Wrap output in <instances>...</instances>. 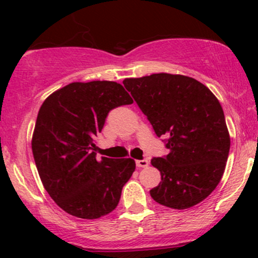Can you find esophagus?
Listing matches in <instances>:
<instances>
[{
  "label": "esophagus",
  "instance_id": "1",
  "mask_svg": "<svg viewBox=\"0 0 258 258\" xmlns=\"http://www.w3.org/2000/svg\"><path fill=\"white\" fill-rule=\"evenodd\" d=\"M148 160H137L136 161V166L137 167H140V168H142V167H147L148 166Z\"/></svg>",
  "mask_w": 258,
  "mask_h": 258
}]
</instances>
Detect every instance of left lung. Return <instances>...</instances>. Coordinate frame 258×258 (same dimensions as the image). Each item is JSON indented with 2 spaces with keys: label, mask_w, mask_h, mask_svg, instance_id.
Returning <instances> with one entry per match:
<instances>
[{
  "label": "left lung",
  "mask_w": 258,
  "mask_h": 258,
  "mask_svg": "<svg viewBox=\"0 0 258 258\" xmlns=\"http://www.w3.org/2000/svg\"><path fill=\"white\" fill-rule=\"evenodd\" d=\"M123 85L147 116L170 153L152 158L161 182L150 191L157 204L184 210L204 201L225 172L230 134L216 96L183 75L153 74L126 79Z\"/></svg>",
  "instance_id": "left-lung-1"
}]
</instances>
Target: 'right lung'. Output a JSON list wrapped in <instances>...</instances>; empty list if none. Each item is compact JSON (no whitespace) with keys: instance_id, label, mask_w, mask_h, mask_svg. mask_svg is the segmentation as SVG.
<instances>
[{"instance_id":"add662e5","label":"right lung","mask_w":258,"mask_h":258,"mask_svg":"<svg viewBox=\"0 0 258 258\" xmlns=\"http://www.w3.org/2000/svg\"><path fill=\"white\" fill-rule=\"evenodd\" d=\"M134 100L113 81L72 82L49 95L36 119L32 153L51 199L64 212L95 220L116 209L132 158L96 160L93 140L114 107Z\"/></svg>"}]
</instances>
